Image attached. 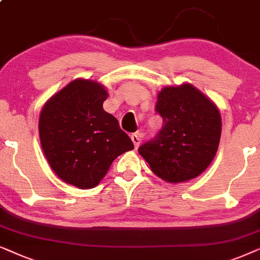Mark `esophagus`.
I'll return each instance as SVG.
<instances>
[{
  "label": "esophagus",
  "mask_w": 260,
  "mask_h": 260,
  "mask_svg": "<svg viewBox=\"0 0 260 260\" xmlns=\"http://www.w3.org/2000/svg\"><path fill=\"white\" fill-rule=\"evenodd\" d=\"M131 139H132V141H133V144H134V147H136V148L139 147V145H140V141H141L140 137H139V134H137V133L132 134V136H131Z\"/></svg>",
  "instance_id": "esophagus-1"
}]
</instances>
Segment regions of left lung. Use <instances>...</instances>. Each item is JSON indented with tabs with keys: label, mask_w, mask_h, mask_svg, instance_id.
I'll use <instances>...</instances> for the list:
<instances>
[{
	"label": "left lung",
	"mask_w": 260,
	"mask_h": 260,
	"mask_svg": "<svg viewBox=\"0 0 260 260\" xmlns=\"http://www.w3.org/2000/svg\"><path fill=\"white\" fill-rule=\"evenodd\" d=\"M155 112L162 128L139 147L158 177L170 183L192 179L215 157L221 137L216 106L190 84L168 86L159 92Z\"/></svg>",
	"instance_id": "obj_1"
}]
</instances>
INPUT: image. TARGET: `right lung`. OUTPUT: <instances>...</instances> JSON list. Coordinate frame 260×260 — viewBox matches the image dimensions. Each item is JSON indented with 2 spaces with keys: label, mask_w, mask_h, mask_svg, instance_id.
I'll use <instances>...</instances> for the list:
<instances>
[{
  "label": "right lung",
  "mask_w": 260,
  "mask_h": 260,
  "mask_svg": "<svg viewBox=\"0 0 260 260\" xmlns=\"http://www.w3.org/2000/svg\"><path fill=\"white\" fill-rule=\"evenodd\" d=\"M99 83L76 79L48 100L39 120L40 143L58 177L79 189L98 185L117 155L134 145L112 114Z\"/></svg>",
  "instance_id": "add662e5"
}]
</instances>
